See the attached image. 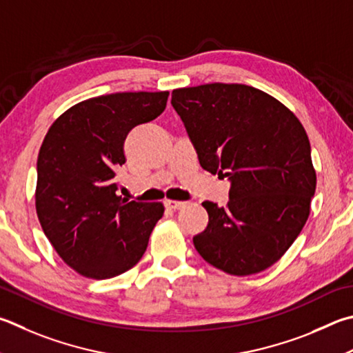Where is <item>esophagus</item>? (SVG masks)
<instances>
[{"mask_svg":"<svg viewBox=\"0 0 353 353\" xmlns=\"http://www.w3.org/2000/svg\"><path fill=\"white\" fill-rule=\"evenodd\" d=\"M185 205V202L181 201H165V207L170 210H181Z\"/></svg>","mask_w":353,"mask_h":353,"instance_id":"obj_1","label":"esophagus"}]
</instances>
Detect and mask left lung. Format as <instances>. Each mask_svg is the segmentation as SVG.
<instances>
[{"label": "left lung", "mask_w": 353, "mask_h": 353, "mask_svg": "<svg viewBox=\"0 0 353 353\" xmlns=\"http://www.w3.org/2000/svg\"><path fill=\"white\" fill-rule=\"evenodd\" d=\"M171 105L202 168L232 183L227 207L202 202L208 225L193 238L197 253L234 276L272 267L305 225L315 194L304 126L272 95L238 83L174 89Z\"/></svg>", "instance_id": "1"}]
</instances>
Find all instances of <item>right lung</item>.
Segmentation results:
<instances>
[{"label":"right lung","instance_id":"1","mask_svg":"<svg viewBox=\"0 0 353 353\" xmlns=\"http://www.w3.org/2000/svg\"><path fill=\"white\" fill-rule=\"evenodd\" d=\"M168 91L115 92L69 108L38 152L35 207L55 252L77 273L108 279L137 264L160 217V202H126L115 172L132 128L165 111Z\"/></svg>","mask_w":353,"mask_h":353}]
</instances>
